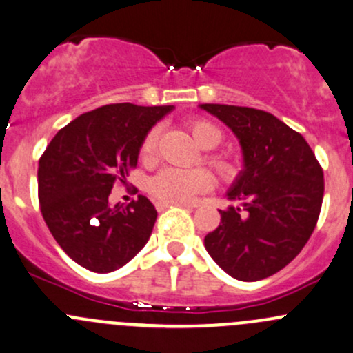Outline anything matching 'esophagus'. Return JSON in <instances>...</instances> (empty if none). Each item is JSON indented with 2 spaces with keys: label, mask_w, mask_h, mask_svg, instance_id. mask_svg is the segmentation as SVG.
<instances>
[{
  "label": "esophagus",
  "mask_w": 353,
  "mask_h": 353,
  "mask_svg": "<svg viewBox=\"0 0 353 353\" xmlns=\"http://www.w3.org/2000/svg\"><path fill=\"white\" fill-rule=\"evenodd\" d=\"M172 206H189V205H183V203H164V201L155 203L157 211H164V210H167V208H172Z\"/></svg>",
  "instance_id": "34e87169"
}]
</instances>
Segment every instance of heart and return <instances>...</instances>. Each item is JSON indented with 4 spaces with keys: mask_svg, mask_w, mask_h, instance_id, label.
<instances>
[{
    "mask_svg": "<svg viewBox=\"0 0 353 353\" xmlns=\"http://www.w3.org/2000/svg\"><path fill=\"white\" fill-rule=\"evenodd\" d=\"M189 133L201 148H213L223 139L221 130L211 121L194 118L186 123ZM159 128H150L140 143V157L143 161H152L157 150ZM206 162L216 170L221 181L230 183L240 172L239 159L232 152H208ZM213 186V177L206 169H179V167H165L148 181L147 189L150 196L164 203H189L201 192H206Z\"/></svg>",
    "mask_w": 353,
    "mask_h": 353,
    "instance_id": "obj_1",
    "label": "heart"
}]
</instances>
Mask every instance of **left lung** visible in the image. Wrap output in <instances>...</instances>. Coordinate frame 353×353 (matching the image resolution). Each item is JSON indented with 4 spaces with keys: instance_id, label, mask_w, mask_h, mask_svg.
I'll return each instance as SVG.
<instances>
[{
    "instance_id": "8db88e82",
    "label": "left lung",
    "mask_w": 353,
    "mask_h": 353,
    "mask_svg": "<svg viewBox=\"0 0 353 353\" xmlns=\"http://www.w3.org/2000/svg\"><path fill=\"white\" fill-rule=\"evenodd\" d=\"M232 128L245 167L228 191L230 206L205 236L214 262L245 283L284 269L310 240L323 203V169L313 150L279 118L232 105H201Z\"/></svg>"
}]
</instances>
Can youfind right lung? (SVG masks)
<instances>
[{
	"instance_id": "1",
	"label": "right lung",
	"mask_w": 353,
	"mask_h": 353,
	"mask_svg": "<svg viewBox=\"0 0 353 353\" xmlns=\"http://www.w3.org/2000/svg\"><path fill=\"white\" fill-rule=\"evenodd\" d=\"M172 106L117 103L81 114L50 140L39 161L40 211L62 250L92 272H113L150 239L157 211L139 196L108 205L135 169L145 133Z\"/></svg>"
}]
</instances>
